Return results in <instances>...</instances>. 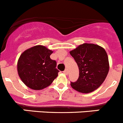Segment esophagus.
I'll return each instance as SVG.
<instances>
[{"instance_id": "obj_1", "label": "esophagus", "mask_w": 123, "mask_h": 123, "mask_svg": "<svg viewBox=\"0 0 123 123\" xmlns=\"http://www.w3.org/2000/svg\"><path fill=\"white\" fill-rule=\"evenodd\" d=\"M63 73L65 74H68V70H67V69H65V71H63Z\"/></svg>"}]
</instances>
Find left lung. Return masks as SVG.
Here are the masks:
<instances>
[{
    "mask_svg": "<svg viewBox=\"0 0 123 123\" xmlns=\"http://www.w3.org/2000/svg\"><path fill=\"white\" fill-rule=\"evenodd\" d=\"M76 62L79 78L71 82L74 89L82 93H89L99 87L109 71V62L106 51L93 44H83L69 52Z\"/></svg>",
    "mask_w": 123,
    "mask_h": 123,
    "instance_id": "8db88e82",
    "label": "left lung"
}]
</instances>
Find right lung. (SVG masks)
Returning a JSON list of instances; mask_svg holds the SVG:
<instances>
[{
	"label": "right lung",
	"instance_id": "1",
	"mask_svg": "<svg viewBox=\"0 0 123 123\" xmlns=\"http://www.w3.org/2000/svg\"><path fill=\"white\" fill-rule=\"evenodd\" d=\"M53 51L42 45L25 50L18 61L17 69L21 81L28 87L41 90L50 85L59 72L56 62L50 58Z\"/></svg>",
	"mask_w": 123,
	"mask_h": 123
}]
</instances>
